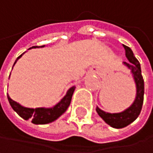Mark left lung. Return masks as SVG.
Segmentation results:
<instances>
[{
    "mask_svg": "<svg viewBox=\"0 0 153 153\" xmlns=\"http://www.w3.org/2000/svg\"><path fill=\"white\" fill-rule=\"evenodd\" d=\"M123 48L125 49V55L129 62H123V65L130 69L131 76L133 77L136 86V97L133 103L129 106L127 109H125L123 112L120 113H107L103 110H101L98 106H97V110L98 115L111 127L121 129L123 128L130 123H131L133 121H135L137 117L139 116L143 104V95H144V81L142 76V70H141V65L137 59L133 55L132 50L123 45Z\"/></svg>",
    "mask_w": 153,
    "mask_h": 153,
    "instance_id": "left-lung-1",
    "label": "left lung"
}]
</instances>
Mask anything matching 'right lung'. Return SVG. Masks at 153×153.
<instances>
[{
    "instance_id": "add662e5",
    "label": "right lung",
    "mask_w": 153,
    "mask_h": 153,
    "mask_svg": "<svg viewBox=\"0 0 153 153\" xmlns=\"http://www.w3.org/2000/svg\"><path fill=\"white\" fill-rule=\"evenodd\" d=\"M43 47H45V46L32 47L30 48H43ZM30 48H29V49H30ZM23 54H22L20 56H18L16 61L14 62V65L16 64V62L18 61L19 59L22 58ZM75 88H76V86L70 87L68 90L65 97L56 105H55L53 107H49V108H46V107L29 108V107H25V106H22V105H20L19 103L13 101L9 97L8 94H7V97H8L9 103H10V106L12 107V109L22 118H23L24 120H30L31 123L34 124H47V123H52L55 120H56L67 111V109L68 108V106L71 103L72 95H73V93L75 91Z\"/></svg>"
}]
</instances>
